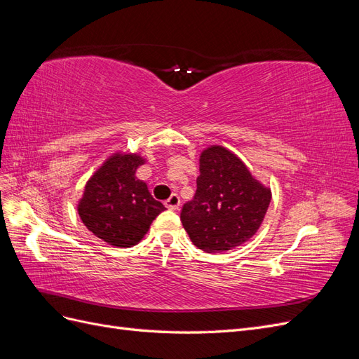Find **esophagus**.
<instances>
[{"instance_id": "34e87169", "label": "esophagus", "mask_w": 359, "mask_h": 359, "mask_svg": "<svg viewBox=\"0 0 359 359\" xmlns=\"http://www.w3.org/2000/svg\"><path fill=\"white\" fill-rule=\"evenodd\" d=\"M180 203H181V199H180L178 194H172V196L168 201H165V205L168 206L169 210H178Z\"/></svg>"}]
</instances>
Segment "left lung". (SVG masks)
I'll return each mask as SVG.
<instances>
[{
    "mask_svg": "<svg viewBox=\"0 0 359 359\" xmlns=\"http://www.w3.org/2000/svg\"><path fill=\"white\" fill-rule=\"evenodd\" d=\"M199 166L198 189L182 206L181 223L191 243L203 252H227L257 232L271 191L223 147L205 149Z\"/></svg>",
    "mask_w": 359,
    "mask_h": 359,
    "instance_id": "1",
    "label": "left lung"
}]
</instances>
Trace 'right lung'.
Segmentation results:
<instances>
[{
  "label": "right lung",
  "mask_w": 359,
  "mask_h": 359,
  "mask_svg": "<svg viewBox=\"0 0 359 359\" xmlns=\"http://www.w3.org/2000/svg\"><path fill=\"white\" fill-rule=\"evenodd\" d=\"M144 158L136 154H115L86 182L78 211L86 229L115 247H132L142 240L149 224L165 211L136 169Z\"/></svg>",
  "instance_id": "right-lung-1"
}]
</instances>
